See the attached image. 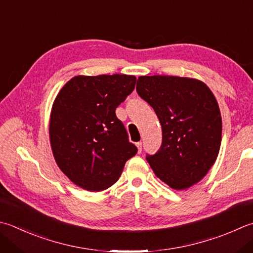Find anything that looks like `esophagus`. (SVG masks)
Here are the masks:
<instances>
[{"label":"esophagus","instance_id":"esophagus-1","mask_svg":"<svg viewBox=\"0 0 253 253\" xmlns=\"http://www.w3.org/2000/svg\"><path fill=\"white\" fill-rule=\"evenodd\" d=\"M136 146H137V148H138V152H141V149H142V142H141V141L137 142Z\"/></svg>","mask_w":253,"mask_h":253}]
</instances>
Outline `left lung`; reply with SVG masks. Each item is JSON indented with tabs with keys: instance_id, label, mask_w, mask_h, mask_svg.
Instances as JSON below:
<instances>
[{
	"instance_id": "1",
	"label": "left lung",
	"mask_w": 253,
	"mask_h": 253,
	"mask_svg": "<svg viewBox=\"0 0 253 253\" xmlns=\"http://www.w3.org/2000/svg\"><path fill=\"white\" fill-rule=\"evenodd\" d=\"M137 93L155 110L162 143L146 159L159 179L174 190L201 181L214 165L221 142V116L214 94L195 79L139 77Z\"/></svg>"
}]
</instances>
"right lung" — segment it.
Segmentation results:
<instances>
[{
  "label": "right lung",
  "mask_w": 253,
  "mask_h": 253,
  "mask_svg": "<svg viewBox=\"0 0 253 253\" xmlns=\"http://www.w3.org/2000/svg\"><path fill=\"white\" fill-rule=\"evenodd\" d=\"M127 74L78 76L54 100L49 135L58 167L74 184L91 192L115 183L137 153L116 108L133 91Z\"/></svg>",
  "instance_id": "add662e5"
}]
</instances>
